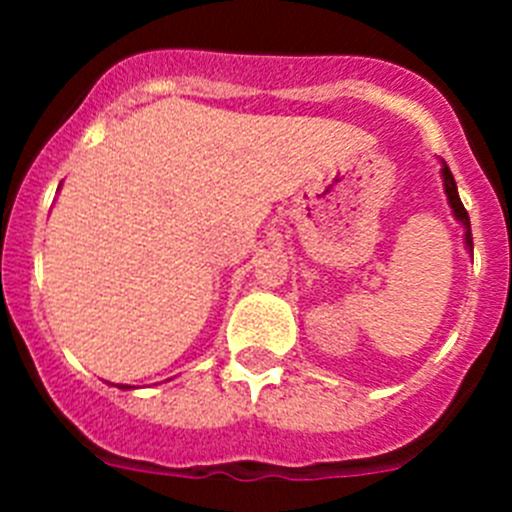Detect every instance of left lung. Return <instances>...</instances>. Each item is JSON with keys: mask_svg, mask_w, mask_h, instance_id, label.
<instances>
[{"mask_svg": "<svg viewBox=\"0 0 512 512\" xmlns=\"http://www.w3.org/2000/svg\"><path fill=\"white\" fill-rule=\"evenodd\" d=\"M441 176H443V189H446V197H449V205L451 210H454V217L459 220L461 225H464V241H467V248L472 251V228H469V212L464 210V205H461L459 200V192H456V182H454V174H451V169L446 164L441 166Z\"/></svg>", "mask_w": 512, "mask_h": 512, "instance_id": "obj_1", "label": "left lung"}]
</instances>
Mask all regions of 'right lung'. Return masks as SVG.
Segmentation results:
<instances>
[{
	"label": "right lung",
	"mask_w": 512,
	"mask_h": 512,
	"mask_svg": "<svg viewBox=\"0 0 512 512\" xmlns=\"http://www.w3.org/2000/svg\"><path fill=\"white\" fill-rule=\"evenodd\" d=\"M120 387H122V390H128V384H120Z\"/></svg>",
	"instance_id": "right-lung-1"
}]
</instances>
